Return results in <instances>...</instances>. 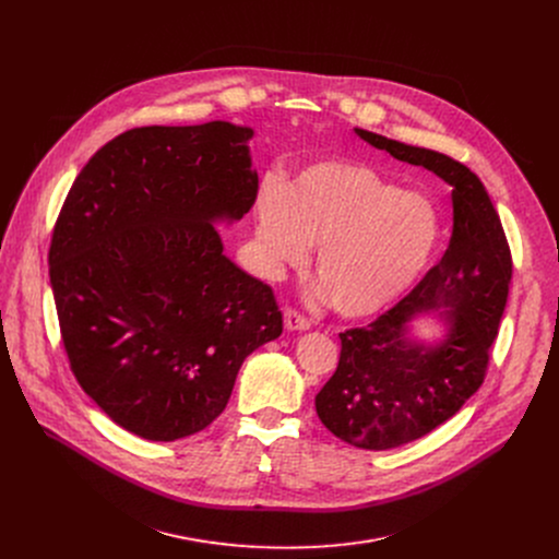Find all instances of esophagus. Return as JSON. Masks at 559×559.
Here are the masks:
<instances>
[{"label":"esophagus","mask_w":559,"mask_h":559,"mask_svg":"<svg viewBox=\"0 0 559 559\" xmlns=\"http://www.w3.org/2000/svg\"><path fill=\"white\" fill-rule=\"evenodd\" d=\"M285 330L287 332H307L309 321L305 316H300L296 309H285Z\"/></svg>","instance_id":"esophagus-1"}]
</instances>
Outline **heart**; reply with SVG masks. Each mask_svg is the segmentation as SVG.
Listing matches in <instances>:
<instances>
[{
	"label": "heart",
	"mask_w": 559,
	"mask_h": 559,
	"mask_svg": "<svg viewBox=\"0 0 559 559\" xmlns=\"http://www.w3.org/2000/svg\"><path fill=\"white\" fill-rule=\"evenodd\" d=\"M254 214L263 274L278 278L318 248L321 294L345 318L401 300L429 270L442 238L431 199L349 162L313 164L289 186L265 181Z\"/></svg>",
	"instance_id": "heart-1"
}]
</instances>
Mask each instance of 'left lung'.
<instances>
[{"label":"left lung","instance_id":"obj_1","mask_svg":"<svg viewBox=\"0 0 559 559\" xmlns=\"http://www.w3.org/2000/svg\"><path fill=\"white\" fill-rule=\"evenodd\" d=\"M354 132L440 177L451 186L453 205L442 261L378 321L341 334L338 369L316 395V414L336 438L384 451L427 436L480 389L509 296L511 254L483 181L466 166L436 150ZM420 320L441 334L418 335Z\"/></svg>","mask_w":559,"mask_h":559}]
</instances>
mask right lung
<instances>
[{
    "mask_svg": "<svg viewBox=\"0 0 559 559\" xmlns=\"http://www.w3.org/2000/svg\"><path fill=\"white\" fill-rule=\"evenodd\" d=\"M250 126L128 130L74 179L50 243V287L74 378L126 431L205 429L243 360L283 334L272 287L223 254L216 225L250 212Z\"/></svg>",
    "mask_w": 559,
    "mask_h": 559,
    "instance_id": "1",
    "label": "right lung"
}]
</instances>
